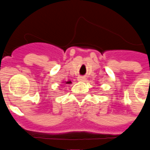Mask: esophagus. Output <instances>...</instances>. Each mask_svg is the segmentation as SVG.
Returning <instances> with one entry per match:
<instances>
[{
  "mask_svg": "<svg viewBox=\"0 0 150 150\" xmlns=\"http://www.w3.org/2000/svg\"><path fill=\"white\" fill-rule=\"evenodd\" d=\"M77 80H78V81H80V82H83V81H85L86 78H85L84 76H78V77H77Z\"/></svg>",
  "mask_w": 150,
  "mask_h": 150,
  "instance_id": "34e87169",
  "label": "esophagus"
}]
</instances>
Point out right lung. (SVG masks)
I'll list each match as a JSON object with an SVG mask.
<instances>
[{"label": "right lung", "mask_w": 150, "mask_h": 150, "mask_svg": "<svg viewBox=\"0 0 150 150\" xmlns=\"http://www.w3.org/2000/svg\"><path fill=\"white\" fill-rule=\"evenodd\" d=\"M65 83L66 84H70V83H72V82L70 81H66Z\"/></svg>", "instance_id": "right-lung-1"}]
</instances>
